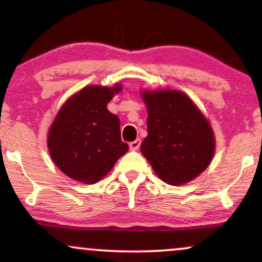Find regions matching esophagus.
<instances>
[{"label": "esophagus", "instance_id": "1", "mask_svg": "<svg viewBox=\"0 0 262 262\" xmlns=\"http://www.w3.org/2000/svg\"><path fill=\"white\" fill-rule=\"evenodd\" d=\"M140 143H141L140 139L132 141V143L129 144V148H130V150H138V149H139V146H140Z\"/></svg>", "mask_w": 262, "mask_h": 262}]
</instances>
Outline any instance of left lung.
I'll return each instance as SVG.
<instances>
[{
  "label": "left lung",
  "mask_w": 262,
  "mask_h": 262,
  "mask_svg": "<svg viewBox=\"0 0 262 262\" xmlns=\"http://www.w3.org/2000/svg\"><path fill=\"white\" fill-rule=\"evenodd\" d=\"M141 97L148 110V137L141 143V154L169 185L196 179L214 154V134L208 121L181 91H144Z\"/></svg>",
  "instance_id": "left-lung-1"
}]
</instances>
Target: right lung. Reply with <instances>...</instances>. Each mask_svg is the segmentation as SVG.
<instances>
[{"instance_id":"obj_1","label":"right lung","mask_w":262,"mask_h":262,"mask_svg":"<svg viewBox=\"0 0 262 262\" xmlns=\"http://www.w3.org/2000/svg\"><path fill=\"white\" fill-rule=\"evenodd\" d=\"M114 87L87 86L65 102L48 134V148L56 166L76 181L92 185L112 170L128 151L121 139V121L107 110Z\"/></svg>"}]
</instances>
